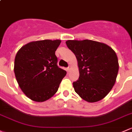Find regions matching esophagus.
<instances>
[{"label": "esophagus", "instance_id": "esophagus-1", "mask_svg": "<svg viewBox=\"0 0 132 132\" xmlns=\"http://www.w3.org/2000/svg\"><path fill=\"white\" fill-rule=\"evenodd\" d=\"M70 69H71V66H70V65H69L68 67L67 68V70H68V71H70Z\"/></svg>", "mask_w": 132, "mask_h": 132}]
</instances>
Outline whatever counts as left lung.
Listing matches in <instances>:
<instances>
[{
  "label": "left lung",
  "instance_id": "1",
  "mask_svg": "<svg viewBox=\"0 0 132 132\" xmlns=\"http://www.w3.org/2000/svg\"><path fill=\"white\" fill-rule=\"evenodd\" d=\"M66 44L78 61L80 77L73 83L75 91L89 102L101 101L116 81L119 64L114 51L98 42L68 40Z\"/></svg>",
  "mask_w": 132,
  "mask_h": 132
}]
</instances>
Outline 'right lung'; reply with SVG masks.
Instances as JSON below:
<instances>
[{
	"label": "right lung",
	"mask_w": 132,
	"mask_h": 132,
	"mask_svg": "<svg viewBox=\"0 0 132 132\" xmlns=\"http://www.w3.org/2000/svg\"><path fill=\"white\" fill-rule=\"evenodd\" d=\"M61 40L32 42L22 47L14 61V71L19 87L30 99L47 101L57 92L66 71L57 66L55 52Z\"/></svg>",
	"instance_id": "1"
}]
</instances>
